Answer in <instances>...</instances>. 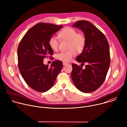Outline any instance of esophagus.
<instances>
[{
  "mask_svg": "<svg viewBox=\"0 0 127 127\" xmlns=\"http://www.w3.org/2000/svg\"><path fill=\"white\" fill-rule=\"evenodd\" d=\"M67 64H68V63H66V62H63V65L64 66H65V65H67Z\"/></svg>",
  "mask_w": 127,
  "mask_h": 127,
  "instance_id": "esophagus-1",
  "label": "esophagus"
}]
</instances>
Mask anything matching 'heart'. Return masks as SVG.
<instances>
[{
    "label": "heart",
    "instance_id": "1",
    "mask_svg": "<svg viewBox=\"0 0 127 127\" xmlns=\"http://www.w3.org/2000/svg\"><path fill=\"white\" fill-rule=\"evenodd\" d=\"M59 38L64 41L68 42L67 51L62 52L57 55V58L63 62H69L75 56L76 51L81 52L84 48L86 39L82 33H77V31L70 27L63 29L58 34ZM49 45L53 51H57L59 46V41L55 37H52L49 41Z\"/></svg>",
    "mask_w": 127,
    "mask_h": 127
}]
</instances>
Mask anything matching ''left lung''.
Wrapping results in <instances>:
<instances>
[{
    "label": "left lung",
    "mask_w": 127,
    "mask_h": 127,
    "mask_svg": "<svg viewBox=\"0 0 127 127\" xmlns=\"http://www.w3.org/2000/svg\"><path fill=\"white\" fill-rule=\"evenodd\" d=\"M72 27L80 29L86 41L82 52L76 58L85 63V69L72 64L71 78L76 87L84 93L93 92L103 83L110 65L109 44L104 34L91 23L79 21Z\"/></svg>",
    "instance_id": "1"
}]
</instances>
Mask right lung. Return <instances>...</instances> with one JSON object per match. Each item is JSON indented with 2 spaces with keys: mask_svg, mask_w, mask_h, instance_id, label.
I'll list each match as a JSON object with an SVG mask.
<instances>
[{
  "mask_svg": "<svg viewBox=\"0 0 127 127\" xmlns=\"http://www.w3.org/2000/svg\"><path fill=\"white\" fill-rule=\"evenodd\" d=\"M62 27L38 23L28 30L18 46L20 72L28 86L35 91H48L62 69V62L59 60L54 61L50 67L43 63L44 58L54 54L49 45L50 38Z\"/></svg>",
  "mask_w": 127,
  "mask_h": 127,
  "instance_id": "1",
  "label": "right lung"
}]
</instances>
